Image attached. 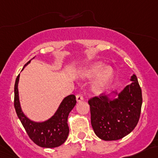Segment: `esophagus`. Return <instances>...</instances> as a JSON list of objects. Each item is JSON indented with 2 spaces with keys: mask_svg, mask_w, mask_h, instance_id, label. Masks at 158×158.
Segmentation results:
<instances>
[{
  "mask_svg": "<svg viewBox=\"0 0 158 158\" xmlns=\"http://www.w3.org/2000/svg\"><path fill=\"white\" fill-rule=\"evenodd\" d=\"M83 97L82 94H77L76 95V100H77V102H81L82 100H83Z\"/></svg>",
  "mask_w": 158,
  "mask_h": 158,
  "instance_id": "1",
  "label": "esophagus"
}]
</instances>
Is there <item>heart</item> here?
<instances>
[{"label": "heart", "mask_w": 158, "mask_h": 158, "mask_svg": "<svg viewBox=\"0 0 158 158\" xmlns=\"http://www.w3.org/2000/svg\"><path fill=\"white\" fill-rule=\"evenodd\" d=\"M96 76L91 85V90L94 93L100 94L113 81L115 71L111 66H105L102 62H95L82 71V76L86 79H92Z\"/></svg>", "instance_id": "heart-1"}]
</instances>
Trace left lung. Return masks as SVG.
<instances>
[{
    "mask_svg": "<svg viewBox=\"0 0 158 158\" xmlns=\"http://www.w3.org/2000/svg\"><path fill=\"white\" fill-rule=\"evenodd\" d=\"M122 91L101 94L88 100L95 134L105 141L120 139L132 132L139 119L143 98L137 77Z\"/></svg>",
    "mask_w": 158,
    "mask_h": 158,
    "instance_id": "1",
    "label": "left lung"
}]
</instances>
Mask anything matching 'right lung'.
<instances>
[{
	"label": "right lung",
	"instance_id": "1",
	"mask_svg": "<svg viewBox=\"0 0 158 158\" xmlns=\"http://www.w3.org/2000/svg\"><path fill=\"white\" fill-rule=\"evenodd\" d=\"M31 60L24 66L22 70L30 63ZM19 76H17L15 82L14 106L17 115L27 135L34 143L43 148H55L60 146L64 143L68 136L67 118L70 111L76 106L75 95L70 94L64 98L55 114L47 120L32 121L25 115L21 107L18 89Z\"/></svg>",
	"mask_w": 158,
	"mask_h": 158
}]
</instances>
